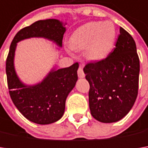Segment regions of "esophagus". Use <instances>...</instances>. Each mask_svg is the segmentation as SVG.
Returning a JSON list of instances; mask_svg holds the SVG:
<instances>
[{"instance_id": "obj_1", "label": "esophagus", "mask_w": 148, "mask_h": 148, "mask_svg": "<svg viewBox=\"0 0 148 148\" xmlns=\"http://www.w3.org/2000/svg\"><path fill=\"white\" fill-rule=\"evenodd\" d=\"M77 74H78V77L80 78H84L85 77V73H84V71H83L82 65L79 66V68L77 70Z\"/></svg>"}]
</instances>
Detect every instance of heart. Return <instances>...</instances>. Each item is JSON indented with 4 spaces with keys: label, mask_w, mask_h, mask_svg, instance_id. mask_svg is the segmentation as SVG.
<instances>
[{
    "label": "heart",
    "mask_w": 148,
    "mask_h": 148,
    "mask_svg": "<svg viewBox=\"0 0 148 148\" xmlns=\"http://www.w3.org/2000/svg\"><path fill=\"white\" fill-rule=\"evenodd\" d=\"M116 29L111 21H91L77 29L70 38L74 50L86 49V54L92 60L105 58L114 48Z\"/></svg>",
    "instance_id": "heart-1"
}]
</instances>
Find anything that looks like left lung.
Returning <instances> with one entry per match:
<instances>
[{
  "instance_id": "left-lung-1",
  "label": "left lung",
  "mask_w": 148,
  "mask_h": 148,
  "mask_svg": "<svg viewBox=\"0 0 148 148\" xmlns=\"http://www.w3.org/2000/svg\"><path fill=\"white\" fill-rule=\"evenodd\" d=\"M115 48L105 59L89 62L84 67L90 84V114L102 123L120 120L137 99L139 58L133 37L122 27Z\"/></svg>"
}]
</instances>
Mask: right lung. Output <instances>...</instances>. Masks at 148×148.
<instances>
[{
  "mask_svg": "<svg viewBox=\"0 0 148 148\" xmlns=\"http://www.w3.org/2000/svg\"><path fill=\"white\" fill-rule=\"evenodd\" d=\"M65 31V28L58 20H38L20 29L10 47L5 71L10 98L27 119L38 124H49L62 117L66 99L77 81L79 64L76 62L69 67L53 70L41 83L27 86L19 80L14 71L16 43L28 38L43 37L53 40L61 47Z\"/></svg>",
  "mask_w": 148,
  "mask_h": 148,
  "instance_id": "1",
  "label": "right lung"
}]
</instances>
